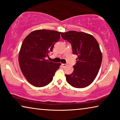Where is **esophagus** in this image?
I'll return each mask as SVG.
<instances>
[{
	"label": "esophagus",
	"instance_id": "esophagus-1",
	"mask_svg": "<svg viewBox=\"0 0 120 120\" xmlns=\"http://www.w3.org/2000/svg\"><path fill=\"white\" fill-rule=\"evenodd\" d=\"M62 66L63 68H65L66 66V64H62Z\"/></svg>",
	"mask_w": 120,
	"mask_h": 120
}]
</instances>
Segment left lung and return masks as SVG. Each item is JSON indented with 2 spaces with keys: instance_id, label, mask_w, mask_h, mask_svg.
Segmentation results:
<instances>
[{
  "instance_id": "1",
  "label": "left lung",
  "mask_w": 120,
  "mask_h": 120,
  "mask_svg": "<svg viewBox=\"0 0 120 120\" xmlns=\"http://www.w3.org/2000/svg\"><path fill=\"white\" fill-rule=\"evenodd\" d=\"M62 38L71 43L73 54L78 56L74 71L65 74L66 81L74 88L89 86L97 76L102 62V54L98 43L91 34L70 31L61 33Z\"/></svg>"
}]
</instances>
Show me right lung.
<instances>
[{
	"label": "right lung",
	"mask_w": 120,
	"mask_h": 120,
	"mask_svg": "<svg viewBox=\"0 0 120 120\" xmlns=\"http://www.w3.org/2000/svg\"><path fill=\"white\" fill-rule=\"evenodd\" d=\"M60 34L54 30H35L23 40L19 55V65L27 81L35 87H44L52 82L61 64L46 60Z\"/></svg>",
	"instance_id": "obj_1"
}]
</instances>
